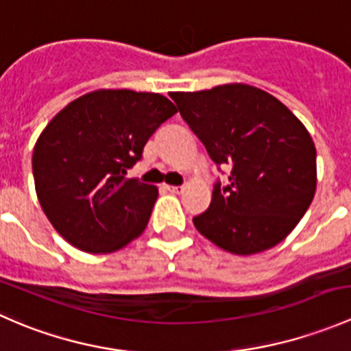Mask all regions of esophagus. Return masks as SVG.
Wrapping results in <instances>:
<instances>
[{
  "label": "esophagus",
  "instance_id": "1",
  "mask_svg": "<svg viewBox=\"0 0 351 351\" xmlns=\"http://www.w3.org/2000/svg\"><path fill=\"white\" fill-rule=\"evenodd\" d=\"M165 189L171 193H182L183 192V186L182 185H165Z\"/></svg>",
  "mask_w": 351,
  "mask_h": 351
}]
</instances>
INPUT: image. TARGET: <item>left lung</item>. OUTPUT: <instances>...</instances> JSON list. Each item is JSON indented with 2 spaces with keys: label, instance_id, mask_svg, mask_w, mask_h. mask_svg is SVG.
Listing matches in <instances>:
<instances>
[{
  "label": "left lung",
  "instance_id": "left-lung-1",
  "mask_svg": "<svg viewBox=\"0 0 351 351\" xmlns=\"http://www.w3.org/2000/svg\"><path fill=\"white\" fill-rule=\"evenodd\" d=\"M182 119L219 171L197 231L222 250L253 254L274 247L302 219L316 192V147L306 127L270 93L222 84L171 93Z\"/></svg>",
  "mask_w": 351,
  "mask_h": 351
}]
</instances>
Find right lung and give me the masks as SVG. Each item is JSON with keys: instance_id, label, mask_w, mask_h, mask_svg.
Segmentation results:
<instances>
[{"instance_id": "right-lung-1", "label": "right lung", "mask_w": 351, "mask_h": 351, "mask_svg": "<svg viewBox=\"0 0 351 351\" xmlns=\"http://www.w3.org/2000/svg\"><path fill=\"white\" fill-rule=\"evenodd\" d=\"M175 113L162 95L98 90L47 123L32 169L42 210L67 243L86 253H112L143 234L158 189L127 178V169Z\"/></svg>"}]
</instances>
